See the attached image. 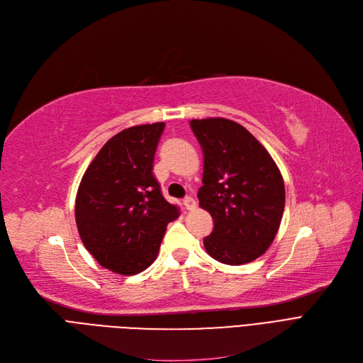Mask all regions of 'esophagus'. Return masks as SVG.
Wrapping results in <instances>:
<instances>
[{
  "instance_id": "obj_1",
  "label": "esophagus",
  "mask_w": 363,
  "mask_h": 363,
  "mask_svg": "<svg viewBox=\"0 0 363 363\" xmlns=\"http://www.w3.org/2000/svg\"><path fill=\"white\" fill-rule=\"evenodd\" d=\"M184 206H185L186 211H194V208L197 207V203L193 197H185L184 199Z\"/></svg>"
}]
</instances>
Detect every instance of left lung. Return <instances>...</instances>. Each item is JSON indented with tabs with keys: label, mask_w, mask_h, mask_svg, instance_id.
Instances as JSON below:
<instances>
[{
	"label": "left lung",
	"mask_w": 363,
	"mask_h": 363,
	"mask_svg": "<svg viewBox=\"0 0 363 363\" xmlns=\"http://www.w3.org/2000/svg\"><path fill=\"white\" fill-rule=\"evenodd\" d=\"M203 148L200 207L215 226L204 249L225 264H244L269 249L282 219L285 186L271 155L240 123L223 118L193 119Z\"/></svg>",
	"instance_id": "1"
}]
</instances>
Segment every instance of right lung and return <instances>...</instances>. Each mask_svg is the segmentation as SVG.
<instances>
[{
	"label": "right lung",
	"mask_w": 363,
	"mask_h": 363,
	"mask_svg": "<svg viewBox=\"0 0 363 363\" xmlns=\"http://www.w3.org/2000/svg\"><path fill=\"white\" fill-rule=\"evenodd\" d=\"M164 123L116 133L81 179L74 219L85 249L103 268L135 275L156 260L169 222L179 208L164 200L152 162Z\"/></svg>",
	"instance_id": "obj_1"
}]
</instances>
